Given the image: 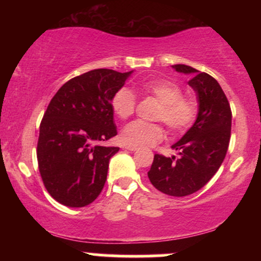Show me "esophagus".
<instances>
[{"mask_svg": "<svg viewBox=\"0 0 261 261\" xmlns=\"http://www.w3.org/2000/svg\"><path fill=\"white\" fill-rule=\"evenodd\" d=\"M125 148L128 149V151H136V149H137L136 146H131V145H126V146H125Z\"/></svg>", "mask_w": 261, "mask_h": 261, "instance_id": "34e87169", "label": "esophagus"}]
</instances>
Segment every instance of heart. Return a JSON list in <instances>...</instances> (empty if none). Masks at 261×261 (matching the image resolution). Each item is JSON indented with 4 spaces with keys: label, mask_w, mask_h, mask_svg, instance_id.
Returning a JSON list of instances; mask_svg holds the SVG:
<instances>
[{
    "label": "heart",
    "mask_w": 261,
    "mask_h": 261,
    "mask_svg": "<svg viewBox=\"0 0 261 261\" xmlns=\"http://www.w3.org/2000/svg\"><path fill=\"white\" fill-rule=\"evenodd\" d=\"M141 94L151 95L161 103L155 114L157 120L163 121L170 130L180 133L190 126L197 114V103L194 98L184 97L179 85L167 79L148 80L140 83ZM136 107V97L131 89L121 87L112 98V109L120 119L133 115ZM164 137V128L160 124L136 120L127 124L121 131V140L131 146H152Z\"/></svg>",
    "instance_id": "1"
}]
</instances>
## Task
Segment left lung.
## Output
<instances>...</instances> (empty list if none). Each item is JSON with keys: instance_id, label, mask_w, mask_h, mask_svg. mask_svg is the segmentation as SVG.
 I'll list each match as a JSON object with an SVG mask.
<instances>
[{"instance_id": "1", "label": "left lung", "mask_w": 261, "mask_h": 261, "mask_svg": "<svg viewBox=\"0 0 261 261\" xmlns=\"http://www.w3.org/2000/svg\"><path fill=\"white\" fill-rule=\"evenodd\" d=\"M172 67L191 77L188 85L196 93L199 110L193 126L172 146L178 154L176 158L154 154L147 174L157 190L180 197L196 193L216 174L228 149L232 112L226 94L214 77L191 66Z\"/></svg>"}]
</instances>
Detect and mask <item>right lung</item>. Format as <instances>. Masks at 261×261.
Listing matches in <instances>:
<instances>
[{
  "mask_svg": "<svg viewBox=\"0 0 261 261\" xmlns=\"http://www.w3.org/2000/svg\"><path fill=\"white\" fill-rule=\"evenodd\" d=\"M130 72L92 70L66 82L47 106L39 131V172L47 193L68 207L94 201L107 180L109 161L119 147L112 98Z\"/></svg>",
  "mask_w": 261,
  "mask_h": 261,
  "instance_id": "1",
  "label": "right lung"
}]
</instances>
